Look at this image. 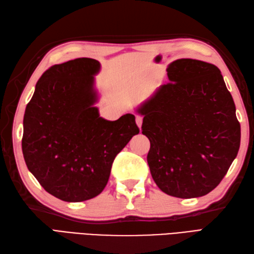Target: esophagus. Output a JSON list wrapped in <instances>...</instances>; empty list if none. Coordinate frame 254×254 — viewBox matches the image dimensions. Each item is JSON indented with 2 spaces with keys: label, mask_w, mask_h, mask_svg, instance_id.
<instances>
[{
  "label": "esophagus",
  "mask_w": 254,
  "mask_h": 254,
  "mask_svg": "<svg viewBox=\"0 0 254 254\" xmlns=\"http://www.w3.org/2000/svg\"><path fill=\"white\" fill-rule=\"evenodd\" d=\"M142 122H143V117H142L141 115L135 116V123H137V125L139 126V128H141V126H142Z\"/></svg>",
  "instance_id": "1"
}]
</instances>
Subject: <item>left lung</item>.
<instances>
[{
	"label": "left lung",
	"instance_id": "left-lung-1",
	"mask_svg": "<svg viewBox=\"0 0 254 254\" xmlns=\"http://www.w3.org/2000/svg\"><path fill=\"white\" fill-rule=\"evenodd\" d=\"M167 72L170 82L137 109L151 142L147 164L164 193L200 197L218 187L237 156L236 108L214 64L178 59Z\"/></svg>",
	"mask_w": 254,
	"mask_h": 254
}]
</instances>
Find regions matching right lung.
Masks as SVG:
<instances>
[{"instance_id":"1","label":"right lung","mask_w":254,"mask_h":254,"mask_svg":"<svg viewBox=\"0 0 254 254\" xmlns=\"http://www.w3.org/2000/svg\"><path fill=\"white\" fill-rule=\"evenodd\" d=\"M99 61L77 58L49 67L35 85L23 116L24 162L46 191L78 202L106 188L116 157L139 133L134 115H99Z\"/></svg>"}]
</instances>
